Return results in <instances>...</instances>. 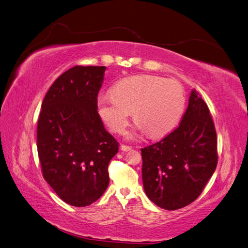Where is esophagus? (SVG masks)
Here are the masks:
<instances>
[{
  "label": "esophagus",
  "instance_id": "esophagus-1",
  "mask_svg": "<svg viewBox=\"0 0 248 248\" xmlns=\"http://www.w3.org/2000/svg\"><path fill=\"white\" fill-rule=\"evenodd\" d=\"M120 150H122L123 152H130L132 150V147L129 146V145L122 144V145H120Z\"/></svg>",
  "mask_w": 248,
  "mask_h": 248
}]
</instances>
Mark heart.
Here are the masks:
<instances>
[{
	"label": "heart",
	"instance_id": "1",
	"mask_svg": "<svg viewBox=\"0 0 248 248\" xmlns=\"http://www.w3.org/2000/svg\"><path fill=\"white\" fill-rule=\"evenodd\" d=\"M185 107L182 85L155 75L124 78L113 86L112 94H103L97 100L98 114L114 133L124 131L133 111L138 124L128 133L130 139L145 131L152 137L165 135L179 124Z\"/></svg>",
	"mask_w": 248,
	"mask_h": 248
}]
</instances>
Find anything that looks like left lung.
<instances>
[{
  "label": "left lung",
  "instance_id": "1",
  "mask_svg": "<svg viewBox=\"0 0 248 248\" xmlns=\"http://www.w3.org/2000/svg\"><path fill=\"white\" fill-rule=\"evenodd\" d=\"M144 191L158 207L173 211L201 195L214 173L217 136L207 104L191 91L180 125L152 145L141 148Z\"/></svg>",
  "mask_w": 248,
  "mask_h": 248
}]
</instances>
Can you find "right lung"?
Returning a JSON list of instances; mask_svg holds the SVG:
<instances>
[{"label":"right lung","instance_id":"add662e5","mask_svg":"<svg viewBox=\"0 0 248 248\" xmlns=\"http://www.w3.org/2000/svg\"><path fill=\"white\" fill-rule=\"evenodd\" d=\"M105 66L77 65L46 93L37 124V151L45 180L74 207L89 206L109 184L108 165L118 142L97 113Z\"/></svg>","mask_w":248,"mask_h":248}]
</instances>
